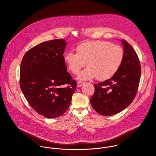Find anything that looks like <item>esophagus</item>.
Here are the masks:
<instances>
[{
    "mask_svg": "<svg viewBox=\"0 0 156 156\" xmlns=\"http://www.w3.org/2000/svg\"><path fill=\"white\" fill-rule=\"evenodd\" d=\"M84 84V82L79 81V82L77 83V87H81V86H82Z\"/></svg>",
    "mask_w": 156,
    "mask_h": 156,
    "instance_id": "1",
    "label": "esophagus"
}]
</instances>
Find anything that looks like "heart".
I'll return each mask as SVG.
<instances>
[{
	"label": "heart",
	"mask_w": 156,
	"mask_h": 156,
	"mask_svg": "<svg viewBox=\"0 0 156 156\" xmlns=\"http://www.w3.org/2000/svg\"><path fill=\"white\" fill-rule=\"evenodd\" d=\"M123 58L121 47L100 41L82 43L77 47L76 54L70 51L63 57L68 69L74 75H77L86 63L87 67L78 77L81 81L96 77L100 81L110 78L118 71Z\"/></svg>",
	"instance_id": "heart-1"
}]
</instances>
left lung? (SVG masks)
<instances>
[{
    "instance_id": "1",
    "label": "left lung",
    "mask_w": 156,
    "mask_h": 156,
    "mask_svg": "<svg viewBox=\"0 0 156 156\" xmlns=\"http://www.w3.org/2000/svg\"><path fill=\"white\" fill-rule=\"evenodd\" d=\"M124 48L122 63L116 73L108 80L94 84L91 104L104 116L115 115L126 108L134 100L141 78L138 56L130 44L122 40Z\"/></svg>"
}]
</instances>
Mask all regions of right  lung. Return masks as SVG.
I'll return each mask as SVG.
<instances>
[{"instance_id":"obj_1","label":"right lung","mask_w":156,"mask_h":156,"mask_svg":"<svg viewBox=\"0 0 156 156\" xmlns=\"http://www.w3.org/2000/svg\"><path fill=\"white\" fill-rule=\"evenodd\" d=\"M65 46L63 39L43 42L28 51L21 62V90L31 107L47 118L66 112L77 86L66 72Z\"/></svg>"}]
</instances>
